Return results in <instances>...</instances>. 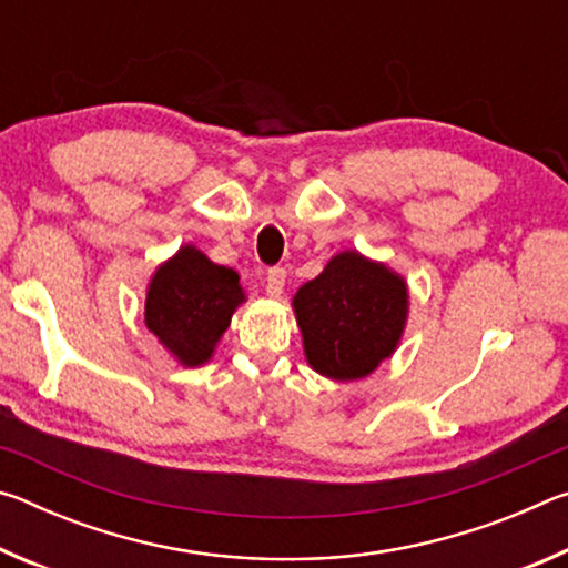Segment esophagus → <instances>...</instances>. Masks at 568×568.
<instances>
[{"label": "esophagus", "mask_w": 568, "mask_h": 568, "mask_svg": "<svg viewBox=\"0 0 568 568\" xmlns=\"http://www.w3.org/2000/svg\"><path fill=\"white\" fill-rule=\"evenodd\" d=\"M285 267H271L265 277V293L271 297H281V293L285 291Z\"/></svg>", "instance_id": "obj_1"}]
</instances>
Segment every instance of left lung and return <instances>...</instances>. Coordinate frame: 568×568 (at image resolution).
Instances as JSON below:
<instances>
[{"mask_svg": "<svg viewBox=\"0 0 568 568\" xmlns=\"http://www.w3.org/2000/svg\"><path fill=\"white\" fill-rule=\"evenodd\" d=\"M293 311L311 368L333 381H358L398 348L408 285L383 263L343 250L301 285Z\"/></svg>", "mask_w": 568, "mask_h": 568, "instance_id": "1", "label": "left lung"}]
</instances>
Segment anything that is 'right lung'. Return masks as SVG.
<instances>
[{"label":"right lung","instance_id":"obj_1","mask_svg":"<svg viewBox=\"0 0 568 568\" xmlns=\"http://www.w3.org/2000/svg\"><path fill=\"white\" fill-rule=\"evenodd\" d=\"M240 303L245 293L233 267L215 265L195 245H182L152 275L145 325L178 363L195 368L213 358Z\"/></svg>","mask_w":568,"mask_h":568}]
</instances>
